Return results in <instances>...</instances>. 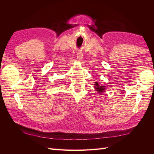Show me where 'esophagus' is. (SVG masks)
<instances>
[{
    "label": "esophagus",
    "mask_w": 154,
    "mask_h": 154,
    "mask_svg": "<svg viewBox=\"0 0 154 154\" xmlns=\"http://www.w3.org/2000/svg\"><path fill=\"white\" fill-rule=\"evenodd\" d=\"M76 55H77L78 60H79V61H81V60H82V59H83V53H82L78 52Z\"/></svg>",
    "instance_id": "obj_1"
}]
</instances>
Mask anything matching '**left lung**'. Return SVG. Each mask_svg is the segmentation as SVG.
<instances>
[{
  "label": "left lung",
  "instance_id": "left-lung-1",
  "mask_svg": "<svg viewBox=\"0 0 154 154\" xmlns=\"http://www.w3.org/2000/svg\"><path fill=\"white\" fill-rule=\"evenodd\" d=\"M96 84L95 85V88L96 90L97 91V92H104V90H105V88H104V86H100V85L98 84V83H97V82H95Z\"/></svg>",
  "mask_w": 154,
  "mask_h": 154
}]
</instances>
